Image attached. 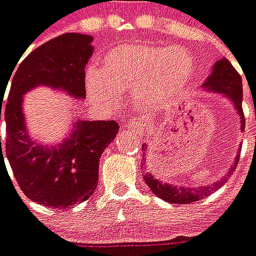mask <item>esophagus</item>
Returning <instances> with one entry per match:
<instances>
[{"mask_svg": "<svg viewBox=\"0 0 256 256\" xmlns=\"http://www.w3.org/2000/svg\"><path fill=\"white\" fill-rule=\"evenodd\" d=\"M128 128H130V130L136 132V133L141 134L144 130H145V124H144L141 120H138V119H132V120L128 123Z\"/></svg>", "mask_w": 256, "mask_h": 256, "instance_id": "34e87169", "label": "esophagus"}]
</instances>
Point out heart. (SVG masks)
I'll return each instance as SVG.
<instances>
[{
    "mask_svg": "<svg viewBox=\"0 0 256 256\" xmlns=\"http://www.w3.org/2000/svg\"><path fill=\"white\" fill-rule=\"evenodd\" d=\"M194 73L196 60L186 48L134 43L111 51L103 70L90 68L85 86L90 98L106 104L116 102L118 90H136L142 108L157 110L184 94Z\"/></svg>",
    "mask_w": 256,
    "mask_h": 256,
    "instance_id": "heart-1",
    "label": "heart"
}]
</instances>
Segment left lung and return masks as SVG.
Here are the masks:
<instances>
[{"label":"left lung","mask_w":256,"mask_h":256,"mask_svg":"<svg viewBox=\"0 0 256 256\" xmlns=\"http://www.w3.org/2000/svg\"><path fill=\"white\" fill-rule=\"evenodd\" d=\"M204 88L212 92H220L228 96L229 99L234 102V106L239 112V116L242 119V130L244 132L246 128V118H244L243 112V82H242V77L238 73V70L234 69L232 64L228 60H220L216 62L213 72L208 80L202 85ZM146 149V146H144ZM240 160V153L236 157V160L232 164V168L228 171V175H225L220 182H216L213 186L210 187H198V188H188L186 186L176 187L168 183H162V180L156 179L152 174H145V183H146L149 188L154 192V196L158 198L171 202V204H178V205H184V204H191V202H196V200H202L209 196L214 188H218L226 182V176L232 175L234 168L238 166ZM145 172V171H144Z\"/></svg>","instance_id":"left-lung-1"}]
</instances>
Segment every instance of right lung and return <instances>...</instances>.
I'll list each match as a JSON object with an SVG mask.
<instances>
[{"label":"right lung","mask_w":256,"mask_h":256,"mask_svg":"<svg viewBox=\"0 0 256 256\" xmlns=\"http://www.w3.org/2000/svg\"><path fill=\"white\" fill-rule=\"evenodd\" d=\"M90 42L92 36L81 34H64L46 42L30 52L18 68L14 66L4 107L6 86L0 88V120L4 116L6 122L4 149L17 184L30 200L54 209L73 208L94 194L99 179V158L114 141L119 126L115 120H80L66 142L56 148L39 146L26 132L22 94L36 85H48L84 99ZM0 156L2 160L1 136Z\"/></svg>","instance_id":"right-lung-1"}]
</instances>
